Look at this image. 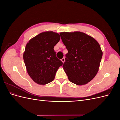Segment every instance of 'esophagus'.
I'll use <instances>...</instances> for the list:
<instances>
[{
    "label": "esophagus",
    "instance_id": "esophagus-1",
    "mask_svg": "<svg viewBox=\"0 0 120 120\" xmlns=\"http://www.w3.org/2000/svg\"><path fill=\"white\" fill-rule=\"evenodd\" d=\"M61 60V61H62V62L64 63V61H65V59H64V57H63L62 59Z\"/></svg>",
    "mask_w": 120,
    "mask_h": 120
}]
</instances>
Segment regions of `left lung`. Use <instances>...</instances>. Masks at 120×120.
<instances>
[{"instance_id":"obj_1","label":"left lung","mask_w":120,"mask_h":120,"mask_svg":"<svg viewBox=\"0 0 120 120\" xmlns=\"http://www.w3.org/2000/svg\"><path fill=\"white\" fill-rule=\"evenodd\" d=\"M60 35L68 50L63 67L69 81L79 86L86 84L99 71L103 56L99 43L80 31L63 32Z\"/></svg>"}]
</instances>
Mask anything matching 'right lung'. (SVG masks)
I'll use <instances>...</instances> for the list:
<instances>
[{
    "mask_svg": "<svg viewBox=\"0 0 120 120\" xmlns=\"http://www.w3.org/2000/svg\"><path fill=\"white\" fill-rule=\"evenodd\" d=\"M60 40L59 34L49 31L41 32L27 43L23 56L24 64L28 74L38 85L52 82L62 66L53 49Z\"/></svg>",
    "mask_w": 120,
    "mask_h": 120,
    "instance_id": "1",
    "label": "right lung"
}]
</instances>
